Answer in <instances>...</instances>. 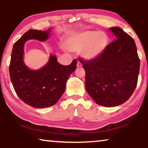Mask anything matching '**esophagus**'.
I'll return each instance as SVG.
<instances>
[{
  "instance_id": "esophagus-1",
  "label": "esophagus",
  "mask_w": 148,
  "mask_h": 148,
  "mask_svg": "<svg viewBox=\"0 0 148 148\" xmlns=\"http://www.w3.org/2000/svg\"><path fill=\"white\" fill-rule=\"evenodd\" d=\"M82 66V64L81 62H80L79 61H78V62H77V67L78 68H81Z\"/></svg>"
}]
</instances>
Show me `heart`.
<instances>
[{
	"mask_svg": "<svg viewBox=\"0 0 148 148\" xmlns=\"http://www.w3.org/2000/svg\"><path fill=\"white\" fill-rule=\"evenodd\" d=\"M109 43V37L103 32L87 31L78 33L68 41V49L80 51L85 59L90 60L99 57L104 52Z\"/></svg>",
	"mask_w": 148,
	"mask_h": 148,
	"instance_id": "1",
	"label": "heart"
}]
</instances>
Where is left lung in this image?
Segmentation results:
<instances>
[{
  "instance_id": "8db88e82",
  "label": "left lung",
  "mask_w": 148,
  "mask_h": 148,
  "mask_svg": "<svg viewBox=\"0 0 148 148\" xmlns=\"http://www.w3.org/2000/svg\"><path fill=\"white\" fill-rule=\"evenodd\" d=\"M116 39L99 57L79 58L85 70V86L98 105L115 107L130 99L137 84L140 66L134 39L117 27L110 28Z\"/></svg>"
}]
</instances>
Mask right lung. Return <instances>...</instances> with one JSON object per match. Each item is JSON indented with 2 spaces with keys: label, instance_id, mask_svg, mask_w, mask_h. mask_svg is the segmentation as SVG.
Instances as JSON below:
<instances>
[{
  "label": "right lung",
  "instance_id": "add662e5",
  "mask_svg": "<svg viewBox=\"0 0 148 148\" xmlns=\"http://www.w3.org/2000/svg\"><path fill=\"white\" fill-rule=\"evenodd\" d=\"M50 29L45 32L31 29L14 43L12 47L9 74L12 86L18 97L28 105L35 108L51 107L58 101L66 89L70 75L76 68L75 59L70 65L58 63L55 56L38 70H31L23 61L24 43L29 39L46 40Z\"/></svg>",
  "mask_w": 148,
  "mask_h": 148
}]
</instances>
